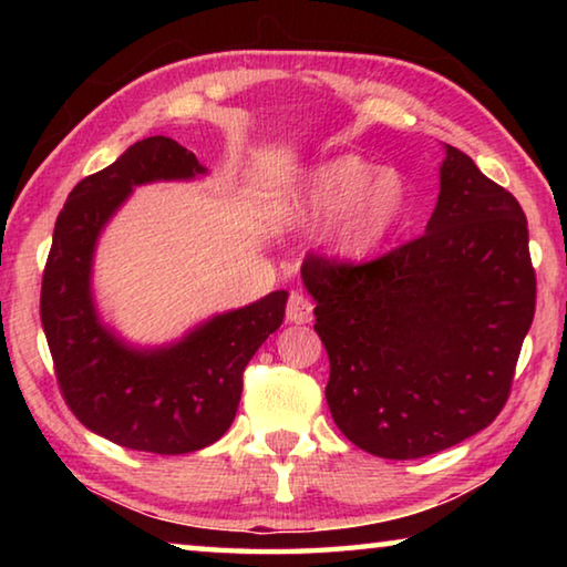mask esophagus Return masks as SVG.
<instances>
[{"label":"esophagus","mask_w":567,"mask_h":567,"mask_svg":"<svg viewBox=\"0 0 567 567\" xmlns=\"http://www.w3.org/2000/svg\"><path fill=\"white\" fill-rule=\"evenodd\" d=\"M287 320L295 324H305L312 320V300L302 292H292L287 300Z\"/></svg>","instance_id":"esophagus-1"}]
</instances>
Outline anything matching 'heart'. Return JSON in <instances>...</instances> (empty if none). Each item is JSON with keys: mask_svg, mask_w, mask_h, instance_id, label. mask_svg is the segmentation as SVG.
Segmentation results:
<instances>
[{"mask_svg": "<svg viewBox=\"0 0 567 567\" xmlns=\"http://www.w3.org/2000/svg\"><path fill=\"white\" fill-rule=\"evenodd\" d=\"M408 207L405 182L358 155H340L307 172L295 197L297 215L338 219L334 245L342 255L360 257L395 233Z\"/></svg>", "mask_w": 567, "mask_h": 567, "instance_id": "heart-1", "label": "heart"}]
</instances>
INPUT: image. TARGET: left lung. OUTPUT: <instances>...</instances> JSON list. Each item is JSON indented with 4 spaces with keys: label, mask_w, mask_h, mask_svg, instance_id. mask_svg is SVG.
I'll use <instances>...</instances> for the list:
<instances>
[{
    "label": "left lung",
    "mask_w": 567,
    "mask_h": 567,
    "mask_svg": "<svg viewBox=\"0 0 567 567\" xmlns=\"http://www.w3.org/2000/svg\"><path fill=\"white\" fill-rule=\"evenodd\" d=\"M445 150L425 235L370 262H302L334 425L388 460L433 455L491 425L535 315L523 207L465 152Z\"/></svg>",
    "instance_id": "8db88e82"
}]
</instances>
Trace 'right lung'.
<instances>
[{"mask_svg":"<svg viewBox=\"0 0 567 567\" xmlns=\"http://www.w3.org/2000/svg\"><path fill=\"white\" fill-rule=\"evenodd\" d=\"M195 152L147 137L110 167L84 177L62 207L42 277L40 315L62 398L84 427L122 447L195 453L233 425L243 372L280 328L287 292L213 320L167 348L140 350L104 328L92 300V257L132 187L205 175Z\"/></svg>","mask_w":567,"mask_h":567,"instance_id":"1","label":"right lung"}]
</instances>
